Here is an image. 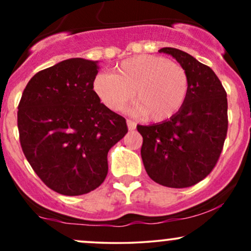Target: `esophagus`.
<instances>
[{
  "label": "esophagus",
  "mask_w": 251,
  "mask_h": 251,
  "mask_svg": "<svg viewBox=\"0 0 251 251\" xmlns=\"http://www.w3.org/2000/svg\"><path fill=\"white\" fill-rule=\"evenodd\" d=\"M126 123H127V127H128L129 131H133V129L135 128V126H137V125H135V123L132 122L131 119H127V122H126Z\"/></svg>",
  "instance_id": "1"
}]
</instances>
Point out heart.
Here are the masks:
<instances>
[{"mask_svg":"<svg viewBox=\"0 0 251 251\" xmlns=\"http://www.w3.org/2000/svg\"><path fill=\"white\" fill-rule=\"evenodd\" d=\"M93 89L111 111H122L135 93L133 111L164 122L181 108L189 93V76L179 63L158 55H137L124 60L114 74L100 73Z\"/></svg>","mask_w":251,"mask_h":251,"instance_id":"heart-1","label":"heart"}]
</instances>
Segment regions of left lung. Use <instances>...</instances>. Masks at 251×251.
Masks as SVG:
<instances>
[{"label":"left lung","mask_w":251,"mask_h":251,"mask_svg":"<svg viewBox=\"0 0 251 251\" xmlns=\"http://www.w3.org/2000/svg\"><path fill=\"white\" fill-rule=\"evenodd\" d=\"M171 55L185 68L189 93L174 117L143 126L140 150L152 180L168 188H189L215 168L227 131L226 92L215 72L177 48L158 50Z\"/></svg>","instance_id":"8db88e82"}]
</instances>
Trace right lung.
I'll return each mask as SVG.
<instances>
[{
    "label": "right lung",
    "mask_w": 251,
    "mask_h": 251,
    "mask_svg": "<svg viewBox=\"0 0 251 251\" xmlns=\"http://www.w3.org/2000/svg\"><path fill=\"white\" fill-rule=\"evenodd\" d=\"M98 61L72 57L36 73L17 112L22 151L48 188L65 196L97 189L109 149L127 133L125 118L93 89Z\"/></svg>",
    "instance_id": "1"
}]
</instances>
